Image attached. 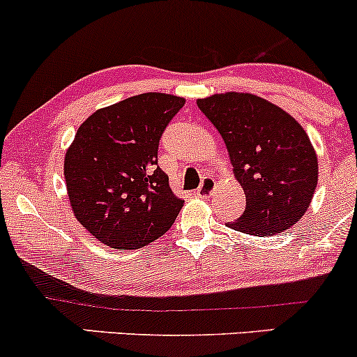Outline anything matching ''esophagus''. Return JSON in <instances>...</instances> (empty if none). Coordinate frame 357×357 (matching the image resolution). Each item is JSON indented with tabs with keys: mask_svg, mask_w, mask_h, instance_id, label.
Returning <instances> with one entry per match:
<instances>
[{
	"mask_svg": "<svg viewBox=\"0 0 357 357\" xmlns=\"http://www.w3.org/2000/svg\"><path fill=\"white\" fill-rule=\"evenodd\" d=\"M215 188V179L213 178H205L203 183L199 185V188L197 190V197L198 198H208Z\"/></svg>",
	"mask_w": 357,
	"mask_h": 357,
	"instance_id": "obj_1",
	"label": "esophagus"
}]
</instances>
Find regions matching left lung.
I'll return each mask as SVG.
<instances>
[{
	"label": "left lung",
	"mask_w": 357,
	"mask_h": 357,
	"mask_svg": "<svg viewBox=\"0 0 357 357\" xmlns=\"http://www.w3.org/2000/svg\"><path fill=\"white\" fill-rule=\"evenodd\" d=\"M225 142L245 211L227 227L269 237L295 225L310 206L319 160L303 127L283 108L250 93H218L197 101Z\"/></svg>",
	"instance_id": "8db88e82"
}]
</instances>
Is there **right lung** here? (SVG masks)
<instances>
[{"instance_id":"obj_1","label":"right lung","mask_w":357,"mask_h":357,"mask_svg":"<svg viewBox=\"0 0 357 357\" xmlns=\"http://www.w3.org/2000/svg\"><path fill=\"white\" fill-rule=\"evenodd\" d=\"M185 98L144 93L88 116L66 151L74 217L101 244L139 249L167 232L183 208L158 166L164 128Z\"/></svg>"}]
</instances>
